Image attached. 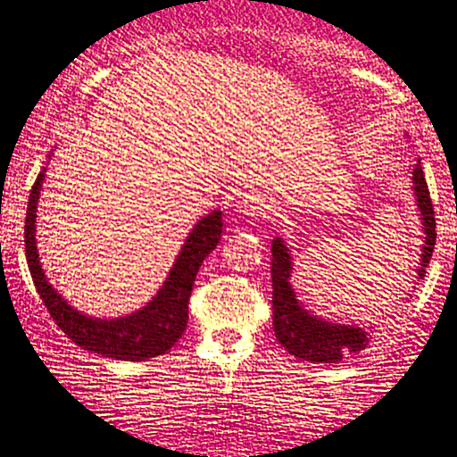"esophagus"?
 <instances>
[{"instance_id": "obj_1", "label": "esophagus", "mask_w": 457, "mask_h": 457, "mask_svg": "<svg viewBox=\"0 0 457 457\" xmlns=\"http://www.w3.org/2000/svg\"><path fill=\"white\" fill-rule=\"evenodd\" d=\"M236 211H238L240 215L251 217V219L263 217L265 212H268V200H265L262 194H255V192L242 194L238 202H236Z\"/></svg>"}]
</instances>
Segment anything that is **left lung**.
<instances>
[{
    "mask_svg": "<svg viewBox=\"0 0 457 457\" xmlns=\"http://www.w3.org/2000/svg\"><path fill=\"white\" fill-rule=\"evenodd\" d=\"M413 195L418 202L421 219V232H424V246L418 263V276L424 280L432 251L436 240L435 209L428 192V183L424 179L420 162L411 172ZM293 257L282 238L271 240V310H274V333L288 354L297 356L299 361L310 362H339L344 356L358 354L367 348L373 327L339 325L320 316H314L303 308L295 291L291 287Z\"/></svg>",
    "mask_w": 457,
    "mask_h": 457,
    "instance_id": "8db88e82",
    "label": "left lung"
}]
</instances>
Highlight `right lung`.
Here are the masks:
<instances>
[{"mask_svg": "<svg viewBox=\"0 0 457 457\" xmlns=\"http://www.w3.org/2000/svg\"><path fill=\"white\" fill-rule=\"evenodd\" d=\"M52 155V154H50ZM48 155V158H50ZM46 179V166L33 183L29 194L27 219H25V255L31 278L42 297L50 316L54 319L61 331L79 348L103 354L115 361H147V358L166 354L179 342L187 327V303L192 295L195 274L202 262L209 257L212 248H217L221 238V211H212L202 217L181 251L172 263L169 278L155 293V297L141 310L120 319H95L82 314L67 303V299L50 285L46 271L39 263L37 240H36V217L37 202Z\"/></svg>", "mask_w": 457, "mask_h": 457, "instance_id": "1", "label": "right lung"}]
</instances>
